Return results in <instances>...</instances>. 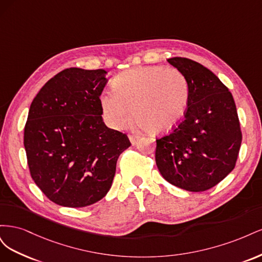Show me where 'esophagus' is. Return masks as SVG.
<instances>
[{
  "mask_svg": "<svg viewBox=\"0 0 262 262\" xmlns=\"http://www.w3.org/2000/svg\"><path fill=\"white\" fill-rule=\"evenodd\" d=\"M140 138L141 137L139 136V134H130V136H129V139H130L132 144H136L137 142L140 140Z\"/></svg>",
  "mask_w": 262,
  "mask_h": 262,
  "instance_id": "34e87169",
  "label": "esophagus"
}]
</instances>
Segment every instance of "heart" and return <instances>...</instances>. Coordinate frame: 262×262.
Here are the masks:
<instances>
[{
  "mask_svg": "<svg viewBox=\"0 0 262 262\" xmlns=\"http://www.w3.org/2000/svg\"><path fill=\"white\" fill-rule=\"evenodd\" d=\"M190 99L186 75L175 68L140 67L119 74L114 91L101 95L104 115L113 126L124 125L132 108L138 124L153 133L166 132L184 118Z\"/></svg>",
  "mask_w": 262,
  "mask_h": 262,
  "instance_id": "heart-1",
  "label": "heart"
}]
</instances>
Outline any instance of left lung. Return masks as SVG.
Wrapping results in <instances>:
<instances>
[{
    "label": "left lung",
    "instance_id": "obj_1",
    "mask_svg": "<svg viewBox=\"0 0 262 262\" xmlns=\"http://www.w3.org/2000/svg\"><path fill=\"white\" fill-rule=\"evenodd\" d=\"M186 75L190 99L182 120L156 139L155 162L169 184L192 192L216 186L236 165L242 130L232 93L200 63L167 60Z\"/></svg>",
    "mask_w": 262,
    "mask_h": 262
}]
</instances>
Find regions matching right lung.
<instances>
[{"instance_id":"add662e5","label":"right lung","mask_w":262,"mask_h":262,"mask_svg":"<svg viewBox=\"0 0 262 262\" xmlns=\"http://www.w3.org/2000/svg\"><path fill=\"white\" fill-rule=\"evenodd\" d=\"M105 70L70 68L47 82L31 102L24 130L30 176L43 194L68 208L101 200L119 155L131 143L102 121Z\"/></svg>"}]
</instances>
